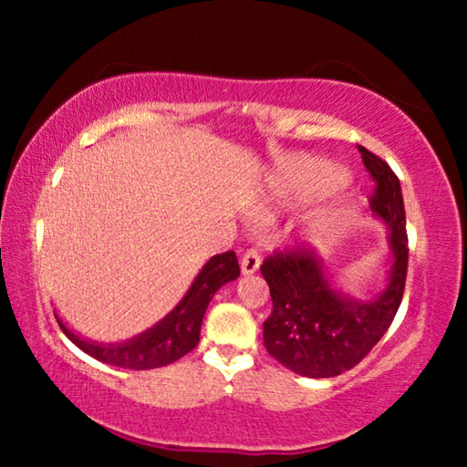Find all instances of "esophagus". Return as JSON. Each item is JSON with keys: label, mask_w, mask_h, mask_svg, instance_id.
Here are the masks:
<instances>
[{"label": "esophagus", "mask_w": 467, "mask_h": 467, "mask_svg": "<svg viewBox=\"0 0 467 467\" xmlns=\"http://www.w3.org/2000/svg\"><path fill=\"white\" fill-rule=\"evenodd\" d=\"M259 265H261V254L257 251H246L244 257L240 261L242 274H244V276H251V274L257 272Z\"/></svg>", "instance_id": "obj_1"}]
</instances>
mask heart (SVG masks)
I'll return each mask as SVG.
<instances>
[{
  "mask_svg": "<svg viewBox=\"0 0 467 467\" xmlns=\"http://www.w3.org/2000/svg\"><path fill=\"white\" fill-rule=\"evenodd\" d=\"M347 181L344 171L336 170L334 165L312 161L304 159L289 165L280 171L274 184L270 206L272 208H299L306 203L318 200V197L329 193L331 189L340 187ZM270 210V208H267ZM336 234V223L331 219H323L317 223L315 235L318 240H329Z\"/></svg>",
  "mask_w": 467,
  "mask_h": 467,
  "instance_id": "obj_1",
  "label": "heart"
}]
</instances>
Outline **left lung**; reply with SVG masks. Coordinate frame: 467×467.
I'll return each instance as SVG.
<instances>
[{
    "instance_id": "8db88e82",
    "label": "left lung",
    "mask_w": 467,
    "mask_h": 467,
    "mask_svg": "<svg viewBox=\"0 0 467 467\" xmlns=\"http://www.w3.org/2000/svg\"><path fill=\"white\" fill-rule=\"evenodd\" d=\"M357 149L376 182L369 208L387 227L391 257L385 286L369 297L348 296L323 259L306 251L278 253L261 265L272 296L264 347L285 368L308 379H334L355 368L385 336L404 296L408 235L400 181L380 157Z\"/></svg>"
}]
</instances>
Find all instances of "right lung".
<instances>
[{"label":"right lung","instance_id":"1","mask_svg":"<svg viewBox=\"0 0 467 467\" xmlns=\"http://www.w3.org/2000/svg\"><path fill=\"white\" fill-rule=\"evenodd\" d=\"M240 276L238 257L234 251L214 254L210 257L197 274L189 291L184 293L181 302L165 315L161 321L152 325L142 334L130 337L123 342H95L82 337L69 329L59 315V327L69 340L80 350L91 355L93 359L104 361L108 366L123 369H152L174 363L191 353L200 342L202 321L206 315L210 299L223 285L232 283Z\"/></svg>","mask_w":467,"mask_h":467}]
</instances>
